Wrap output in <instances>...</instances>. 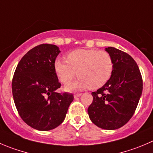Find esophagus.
<instances>
[{"instance_id":"esophagus-1","label":"esophagus","mask_w":153,"mask_h":153,"mask_svg":"<svg viewBox=\"0 0 153 153\" xmlns=\"http://www.w3.org/2000/svg\"><path fill=\"white\" fill-rule=\"evenodd\" d=\"M81 93H75V94H74V97H75V98H76V97H79V96L81 95Z\"/></svg>"}]
</instances>
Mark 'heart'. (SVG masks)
<instances>
[{"label":"heart","mask_w":153,"mask_h":153,"mask_svg":"<svg viewBox=\"0 0 153 153\" xmlns=\"http://www.w3.org/2000/svg\"><path fill=\"white\" fill-rule=\"evenodd\" d=\"M54 68L59 80L68 84L76 74L77 82L67 86V89L74 90L88 87L97 89L104 85L111 77L113 61L107 51L98 49H79L67 55V61L56 59Z\"/></svg>","instance_id":"obj_1"}]
</instances>
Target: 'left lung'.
I'll use <instances>...</instances> for the list:
<instances>
[{"label": "left lung", "instance_id": "8db88e82", "mask_svg": "<svg viewBox=\"0 0 153 153\" xmlns=\"http://www.w3.org/2000/svg\"><path fill=\"white\" fill-rule=\"evenodd\" d=\"M105 50L113 59V74L101 88L91 93L93 101L88 113L97 127L114 130L125 126L133 116L143 91V79L128 54L114 47Z\"/></svg>", "mask_w": 153, "mask_h": 153}]
</instances>
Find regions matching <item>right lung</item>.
I'll return each mask as SVG.
<instances>
[{
    "instance_id": "obj_1",
    "label": "right lung",
    "mask_w": 153,
    "mask_h": 153,
    "mask_svg": "<svg viewBox=\"0 0 153 153\" xmlns=\"http://www.w3.org/2000/svg\"><path fill=\"white\" fill-rule=\"evenodd\" d=\"M60 52L56 45H38L22 58L12 80L14 103L23 121L34 129L49 131L64 121L74 101L61 87L54 63Z\"/></svg>"
}]
</instances>
